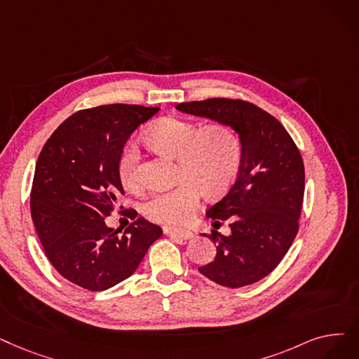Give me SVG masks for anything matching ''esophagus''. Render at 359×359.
I'll return each mask as SVG.
<instances>
[{
	"mask_svg": "<svg viewBox=\"0 0 359 359\" xmlns=\"http://www.w3.org/2000/svg\"><path fill=\"white\" fill-rule=\"evenodd\" d=\"M164 233L167 236L171 238H179V239H192L194 233L191 230H182V229H173V227H164Z\"/></svg>",
	"mask_w": 359,
	"mask_h": 359,
	"instance_id": "1",
	"label": "esophagus"
}]
</instances>
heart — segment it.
<instances>
[{"label":"heart","mask_w":359,"mask_h":359,"mask_svg":"<svg viewBox=\"0 0 359 359\" xmlns=\"http://www.w3.org/2000/svg\"><path fill=\"white\" fill-rule=\"evenodd\" d=\"M147 142L177 158V180L173 189L154 192L144 204L147 218L157 223L180 224L188 222L201 204L202 194L217 196L235 182L242 164L243 145L235 128L224 123L201 124L179 117L155 121L145 135ZM118 173L128 189L141 186L139 151L129 144L118 164Z\"/></svg>","instance_id":"b5f03b06"}]
</instances>
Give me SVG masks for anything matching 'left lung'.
Returning <instances> with one entry per match:
<instances>
[{
	"label": "left lung",
	"mask_w": 359,
	"mask_h": 359,
	"mask_svg": "<svg viewBox=\"0 0 359 359\" xmlns=\"http://www.w3.org/2000/svg\"><path fill=\"white\" fill-rule=\"evenodd\" d=\"M176 108L229 124L243 145L235 183L207 211L214 229L227 222L230 233L211 231L215 258L198 270L226 287L257 283L278 266L299 229L305 189L299 149L282 123L248 101L211 98Z\"/></svg>",
	"instance_id": "1"
}]
</instances>
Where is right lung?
Returning <instances> with one entry per match:
<instances>
[{
	"mask_svg": "<svg viewBox=\"0 0 359 359\" xmlns=\"http://www.w3.org/2000/svg\"><path fill=\"white\" fill-rule=\"evenodd\" d=\"M158 107L108 104L77 111L45 142L30 192V214L53 267L88 290L110 289L135 273L160 226L136 218L123 236L105 217L124 194L118 164L130 135ZM123 208V207H120Z\"/></svg>",
	"mask_w": 359,
	"mask_h": 359,
	"instance_id": "add662e5",
	"label": "right lung"
}]
</instances>
